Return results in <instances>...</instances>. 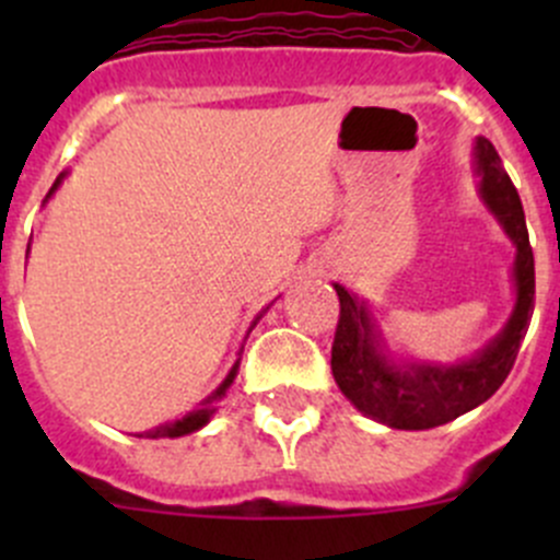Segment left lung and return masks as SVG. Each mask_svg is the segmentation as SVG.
Here are the masks:
<instances>
[{
	"mask_svg": "<svg viewBox=\"0 0 560 560\" xmlns=\"http://www.w3.org/2000/svg\"><path fill=\"white\" fill-rule=\"evenodd\" d=\"M474 160H477L479 195L517 248L512 265L517 295L515 308L504 330L482 352L453 365L393 363L382 352L380 332L369 306L336 284L338 303H341L330 354L336 385L352 400L354 409L398 431H425V428L444 425L485 404L510 376L534 314V252L528 244L521 195L501 167L499 154L488 138H477Z\"/></svg>",
	"mask_w": 560,
	"mask_h": 560,
	"instance_id": "8db88e82",
	"label": "left lung"
}]
</instances>
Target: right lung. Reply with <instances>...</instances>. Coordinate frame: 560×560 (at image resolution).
Wrapping results in <instances>:
<instances>
[{"label": "right lung", "instance_id": "1", "mask_svg": "<svg viewBox=\"0 0 560 560\" xmlns=\"http://www.w3.org/2000/svg\"><path fill=\"white\" fill-rule=\"evenodd\" d=\"M65 175H67V173H61L59 178H56V184L50 186L48 197L54 195L56 189H59V184H61V180H65ZM48 197H45V200H48ZM259 316H262V314H259ZM259 316H257V319H259ZM252 327H254V325H252ZM238 365H241V360H235V365H233V369H230L228 380H224L222 385H219L217 389H213V393L208 395V398L202 400V404L197 406V409L186 411V415L180 417V420H175V422H165V425L154 428V431L140 433V436H143V439H178V436H186V433L200 431L202 425H208V420H211V417L217 415V400H219V398H224V393H228L230 385H233L235 374H238Z\"/></svg>", "mask_w": 560, "mask_h": 560}]
</instances>
